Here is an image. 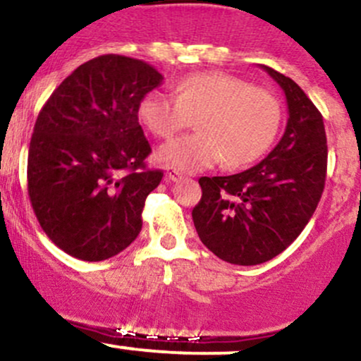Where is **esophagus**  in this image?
Segmentation results:
<instances>
[{
  "label": "esophagus",
  "instance_id": "34e87169",
  "mask_svg": "<svg viewBox=\"0 0 361 361\" xmlns=\"http://www.w3.org/2000/svg\"><path fill=\"white\" fill-rule=\"evenodd\" d=\"M167 177H169L170 180L177 182V180H180L182 177H184V173L179 172V170L173 169V167H167Z\"/></svg>",
  "mask_w": 361,
  "mask_h": 361
}]
</instances>
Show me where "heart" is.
<instances>
[{"label":"heart","mask_w":361,"mask_h":361,"mask_svg":"<svg viewBox=\"0 0 361 361\" xmlns=\"http://www.w3.org/2000/svg\"><path fill=\"white\" fill-rule=\"evenodd\" d=\"M143 124L170 140L196 119L200 131L159 149V159L182 172H197L221 160L242 169L261 159L276 140L281 104L274 93L228 73H196L173 85V97L152 92L140 104Z\"/></svg>","instance_id":"heart-1"}]
</instances>
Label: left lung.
I'll list each match as a JSON object with an SVG mask.
<instances>
[{"mask_svg": "<svg viewBox=\"0 0 361 361\" xmlns=\"http://www.w3.org/2000/svg\"><path fill=\"white\" fill-rule=\"evenodd\" d=\"M288 104L285 135L264 160L240 173L201 177L192 221L201 242L230 264L256 266L288 247L321 201L327 170L322 114L293 80L262 66Z\"/></svg>", "mask_w": 361, "mask_h": 361, "instance_id": "1", "label": "left lung"}]
</instances>
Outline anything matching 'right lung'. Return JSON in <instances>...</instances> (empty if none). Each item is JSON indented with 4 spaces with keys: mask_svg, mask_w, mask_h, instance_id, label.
Segmentation results:
<instances>
[{
    "mask_svg": "<svg viewBox=\"0 0 361 361\" xmlns=\"http://www.w3.org/2000/svg\"><path fill=\"white\" fill-rule=\"evenodd\" d=\"M164 76L141 59L93 58L52 92L28 148V196L40 226L59 249L104 261L141 232L145 200L164 172L137 123L143 97Z\"/></svg>",
    "mask_w": 361,
    "mask_h": 361,
    "instance_id": "add662e5",
    "label": "right lung"
}]
</instances>
